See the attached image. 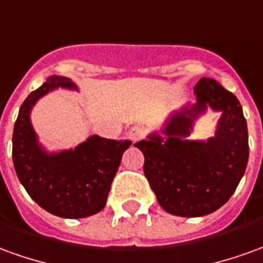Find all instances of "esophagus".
<instances>
[{
  "label": "esophagus",
  "mask_w": 263,
  "mask_h": 263,
  "mask_svg": "<svg viewBox=\"0 0 263 263\" xmlns=\"http://www.w3.org/2000/svg\"><path fill=\"white\" fill-rule=\"evenodd\" d=\"M128 138L131 139L132 142H138L139 139L144 138V129L139 126H132L131 129L128 131Z\"/></svg>",
  "instance_id": "1"
}]
</instances>
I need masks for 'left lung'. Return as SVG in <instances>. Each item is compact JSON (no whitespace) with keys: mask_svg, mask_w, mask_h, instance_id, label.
Segmentation results:
<instances>
[{"mask_svg":"<svg viewBox=\"0 0 263 263\" xmlns=\"http://www.w3.org/2000/svg\"><path fill=\"white\" fill-rule=\"evenodd\" d=\"M196 104L174 114L162 138L152 134L135 144L145 158L144 174L159 205L176 216H203L227 203L245 174L249 158L247 119L234 93L212 78L195 85ZM211 106L222 117L214 138L184 139L193 119Z\"/></svg>","mask_w":263,"mask_h":263,"instance_id":"left-lung-1","label":"left lung"}]
</instances>
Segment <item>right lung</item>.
I'll return each instance as SVG.
<instances>
[{
  "instance_id": "1",
  "label": "right lung",
  "mask_w": 263,
  "mask_h": 263,
  "mask_svg": "<svg viewBox=\"0 0 263 263\" xmlns=\"http://www.w3.org/2000/svg\"><path fill=\"white\" fill-rule=\"evenodd\" d=\"M77 89L65 77H49L20 108L12 134V161L25 191L47 212L78 219L104 209L122 154L131 141L89 137L75 149L47 154L36 142L29 111L42 95L55 88Z\"/></svg>"
}]
</instances>
